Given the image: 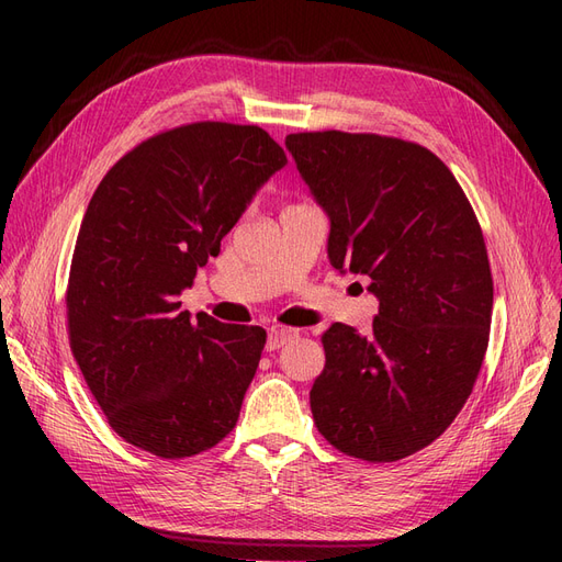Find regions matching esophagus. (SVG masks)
Instances as JSON below:
<instances>
[{
  "label": "esophagus",
  "instance_id": "obj_1",
  "mask_svg": "<svg viewBox=\"0 0 562 562\" xmlns=\"http://www.w3.org/2000/svg\"><path fill=\"white\" fill-rule=\"evenodd\" d=\"M300 333L295 328L288 326H271L269 328V337H267V351H277L281 349L285 342H291Z\"/></svg>",
  "mask_w": 562,
  "mask_h": 562
}]
</instances>
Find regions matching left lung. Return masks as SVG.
Here are the masks:
<instances>
[{
  "instance_id": "obj_1",
  "label": "left lung",
  "mask_w": 562,
  "mask_h": 562,
  "mask_svg": "<svg viewBox=\"0 0 562 562\" xmlns=\"http://www.w3.org/2000/svg\"><path fill=\"white\" fill-rule=\"evenodd\" d=\"M285 147L330 217V265L366 274L380 300L368 335L345 323L321 335L316 429L349 457L398 462L450 427L481 372L492 321L483 229L450 168L417 143L312 131Z\"/></svg>"
}]
</instances>
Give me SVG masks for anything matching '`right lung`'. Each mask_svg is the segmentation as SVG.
<instances>
[{"mask_svg": "<svg viewBox=\"0 0 562 562\" xmlns=\"http://www.w3.org/2000/svg\"><path fill=\"white\" fill-rule=\"evenodd\" d=\"M285 164L260 126L194 122L135 145L100 180L67 279V335L126 443L182 459L236 427L267 333L192 318L178 295Z\"/></svg>", "mask_w": 562, "mask_h": 562, "instance_id": "add662e5", "label": "right lung"}]
</instances>
